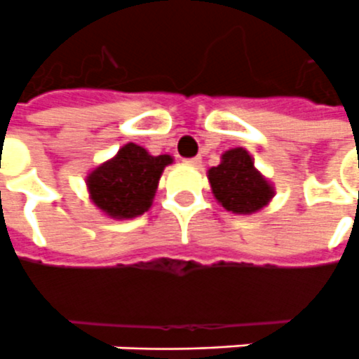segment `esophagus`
Instances as JSON below:
<instances>
[{"mask_svg": "<svg viewBox=\"0 0 359 359\" xmlns=\"http://www.w3.org/2000/svg\"><path fill=\"white\" fill-rule=\"evenodd\" d=\"M184 163L190 167H200L201 163V158H190V159H184Z\"/></svg>", "mask_w": 359, "mask_h": 359, "instance_id": "esophagus-1", "label": "esophagus"}]
</instances>
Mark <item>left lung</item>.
Returning <instances> with one entry per match:
<instances>
[{
    "mask_svg": "<svg viewBox=\"0 0 359 359\" xmlns=\"http://www.w3.org/2000/svg\"><path fill=\"white\" fill-rule=\"evenodd\" d=\"M215 200L236 215H255L274 200L276 188L255 167L245 148H230L220 156V163L207 171Z\"/></svg>",
    "mask_w": 359,
    "mask_h": 359,
    "instance_id": "1",
    "label": "left lung"
}]
</instances>
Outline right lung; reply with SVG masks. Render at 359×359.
<instances>
[{
  "label": "right lung",
  "instance_id": "right-lung-1",
  "mask_svg": "<svg viewBox=\"0 0 359 359\" xmlns=\"http://www.w3.org/2000/svg\"><path fill=\"white\" fill-rule=\"evenodd\" d=\"M172 156H152L146 148L127 142L114 158L87 172L89 200L108 219L127 220L144 215L154 203L161 172Z\"/></svg>",
  "mask_w": 359,
  "mask_h": 359
}]
</instances>
